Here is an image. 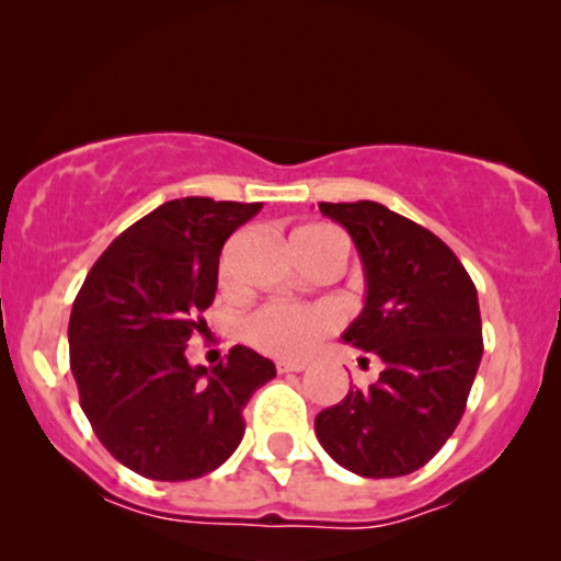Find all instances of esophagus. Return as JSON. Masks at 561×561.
Segmentation results:
<instances>
[{
  "mask_svg": "<svg viewBox=\"0 0 561 561\" xmlns=\"http://www.w3.org/2000/svg\"><path fill=\"white\" fill-rule=\"evenodd\" d=\"M275 366H278L280 375H288V371H304V369H307V364H304V362H278Z\"/></svg>",
  "mask_w": 561,
  "mask_h": 561,
  "instance_id": "obj_1",
  "label": "esophagus"
}]
</instances>
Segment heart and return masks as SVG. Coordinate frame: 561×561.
<instances>
[{
	"mask_svg": "<svg viewBox=\"0 0 561 561\" xmlns=\"http://www.w3.org/2000/svg\"><path fill=\"white\" fill-rule=\"evenodd\" d=\"M296 260L309 257H345V239L335 228L314 224L304 226L291 237ZM231 270L220 265V283L228 286ZM333 314L322 307H299V304H265L244 322L249 345L275 358H301L314 348L317 341L333 330Z\"/></svg>",
	"mask_w": 561,
	"mask_h": 561,
	"instance_id": "obj_1",
	"label": "heart"
}]
</instances>
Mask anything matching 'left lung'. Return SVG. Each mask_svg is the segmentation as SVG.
Instances as JSON below:
<instances>
[{"label": "left lung", "mask_w": 561, "mask_h": 561, "mask_svg": "<svg viewBox=\"0 0 561 561\" xmlns=\"http://www.w3.org/2000/svg\"><path fill=\"white\" fill-rule=\"evenodd\" d=\"M351 233L366 301L343 341L382 371L317 413L314 432L345 471L396 479L426 466L466 411L483 337L471 275L439 237L371 199L320 203Z\"/></svg>", "instance_id": "left-lung-1"}]
</instances>
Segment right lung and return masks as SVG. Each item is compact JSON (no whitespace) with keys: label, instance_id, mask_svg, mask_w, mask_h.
<instances>
[{"label":"right lung","instance_id":"obj_1","mask_svg":"<svg viewBox=\"0 0 561 561\" xmlns=\"http://www.w3.org/2000/svg\"><path fill=\"white\" fill-rule=\"evenodd\" d=\"M262 203L182 197L119 233L90 267L69 317V369L101 445L153 481L216 471L244 437V405L275 364L233 345L207 369L186 362L216 299L226 239Z\"/></svg>","mask_w":561,"mask_h":561}]
</instances>
